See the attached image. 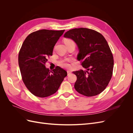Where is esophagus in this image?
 <instances>
[{
	"mask_svg": "<svg viewBox=\"0 0 133 133\" xmlns=\"http://www.w3.org/2000/svg\"><path fill=\"white\" fill-rule=\"evenodd\" d=\"M71 71L70 70H67V73H68V75H69L70 74H71Z\"/></svg>",
	"mask_w": 133,
	"mask_h": 133,
	"instance_id": "esophagus-1",
	"label": "esophagus"
}]
</instances>
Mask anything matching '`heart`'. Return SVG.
Wrapping results in <instances>:
<instances>
[{
  "mask_svg": "<svg viewBox=\"0 0 133 133\" xmlns=\"http://www.w3.org/2000/svg\"><path fill=\"white\" fill-rule=\"evenodd\" d=\"M67 41H72L71 40H69V39H66L65 41V42H67ZM70 61V59H64L62 60L59 62V65L63 67V68H69V64H68V62H69Z\"/></svg>",
  "mask_w": 133,
  "mask_h": 133,
  "instance_id": "b5f03b06",
  "label": "heart"
}]
</instances>
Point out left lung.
Wrapping results in <instances>:
<instances>
[{
  "label": "left lung",
  "instance_id": "obj_1",
  "mask_svg": "<svg viewBox=\"0 0 133 133\" xmlns=\"http://www.w3.org/2000/svg\"><path fill=\"white\" fill-rule=\"evenodd\" d=\"M64 37L73 40L79 50L77 59L83 60L85 70L73 71L77 80L74 88L87 96L98 95L105 89L111 78L114 60L108 44L95 30L85 28L66 31Z\"/></svg>",
  "mask_w": 133,
  "mask_h": 133
}]
</instances>
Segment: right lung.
<instances>
[{
  "label": "right lung",
  "instance_id": "right-lung-1",
  "mask_svg": "<svg viewBox=\"0 0 133 133\" xmlns=\"http://www.w3.org/2000/svg\"><path fill=\"white\" fill-rule=\"evenodd\" d=\"M64 31L47 29L34 31L26 38L20 50L18 63L23 81L27 89L38 97L54 94L67 75V72L58 66L51 71L45 65Z\"/></svg>",
  "mask_w": 133,
  "mask_h": 133
}]
</instances>
